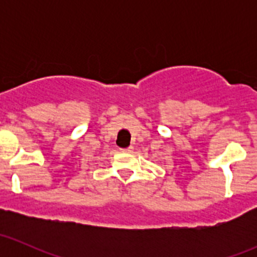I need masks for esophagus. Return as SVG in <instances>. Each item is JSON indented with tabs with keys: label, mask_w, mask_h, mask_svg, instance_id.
<instances>
[{
	"label": "esophagus",
	"mask_w": 257,
	"mask_h": 257,
	"mask_svg": "<svg viewBox=\"0 0 257 257\" xmlns=\"http://www.w3.org/2000/svg\"><path fill=\"white\" fill-rule=\"evenodd\" d=\"M121 152H123V153H132V152H133V147L124 148V149H121Z\"/></svg>",
	"instance_id": "esophagus-1"
}]
</instances>
